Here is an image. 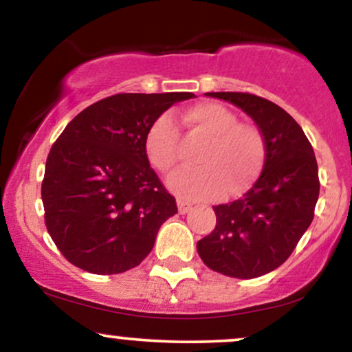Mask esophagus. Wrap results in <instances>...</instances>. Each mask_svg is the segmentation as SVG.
<instances>
[{"instance_id":"34e87169","label":"esophagus","mask_w":352,"mask_h":352,"mask_svg":"<svg viewBox=\"0 0 352 352\" xmlns=\"http://www.w3.org/2000/svg\"><path fill=\"white\" fill-rule=\"evenodd\" d=\"M191 208H192V206L189 204V202L177 199V210H179V214H186V212H189V210H191Z\"/></svg>"}]
</instances>
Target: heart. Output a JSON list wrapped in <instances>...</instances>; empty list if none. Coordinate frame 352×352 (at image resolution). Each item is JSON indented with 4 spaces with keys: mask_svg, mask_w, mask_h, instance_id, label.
<instances>
[{
    "mask_svg": "<svg viewBox=\"0 0 352 352\" xmlns=\"http://www.w3.org/2000/svg\"><path fill=\"white\" fill-rule=\"evenodd\" d=\"M183 123L192 136L206 140L196 156L199 168L184 169L169 179V189L188 201H214L245 192L265 161V138L254 123L239 122L235 111L217 102H201L184 111ZM144 153L161 175L179 163V130L169 115L153 123Z\"/></svg>",
    "mask_w": 352,
    "mask_h": 352,
    "instance_id": "b5f03b06",
    "label": "heart"
}]
</instances>
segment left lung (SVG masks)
<instances>
[{
    "label": "left lung",
    "mask_w": 352,
    "mask_h": 352,
    "mask_svg": "<svg viewBox=\"0 0 352 352\" xmlns=\"http://www.w3.org/2000/svg\"><path fill=\"white\" fill-rule=\"evenodd\" d=\"M254 118L265 138L262 175L241 199L214 206L216 227L197 242L209 268L255 278L292 255L315 217L320 177L311 143L282 107L247 92H208Z\"/></svg>",
    "instance_id": "8db88e82"
}]
</instances>
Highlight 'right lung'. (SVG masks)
Segmentation results:
<instances>
[{
    "instance_id": "1",
    "label": "right lung",
    "mask_w": 352,
    "mask_h": 352,
    "mask_svg": "<svg viewBox=\"0 0 352 352\" xmlns=\"http://www.w3.org/2000/svg\"><path fill=\"white\" fill-rule=\"evenodd\" d=\"M191 92L117 94L82 110L45 161L41 196L47 232L72 265L113 275L143 262L177 212L144 153L153 123Z\"/></svg>"
}]
</instances>
